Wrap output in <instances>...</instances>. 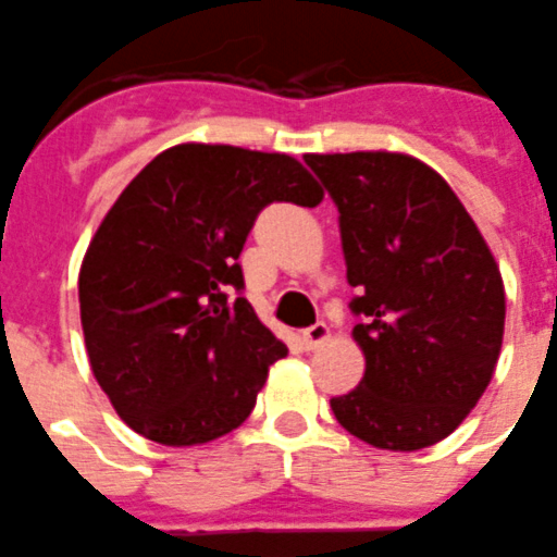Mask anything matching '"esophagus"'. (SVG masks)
<instances>
[{
    "label": "esophagus",
    "instance_id": "esophagus-1",
    "mask_svg": "<svg viewBox=\"0 0 557 557\" xmlns=\"http://www.w3.org/2000/svg\"><path fill=\"white\" fill-rule=\"evenodd\" d=\"M327 338H330V327L324 322H315L313 327H308L302 333V344L308 349H319Z\"/></svg>",
    "mask_w": 557,
    "mask_h": 557
}]
</instances>
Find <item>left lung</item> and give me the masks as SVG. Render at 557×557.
I'll use <instances>...</instances> for the list:
<instances>
[{
    "instance_id": "1",
    "label": "left lung",
    "mask_w": 557,
    "mask_h": 557,
    "mask_svg": "<svg viewBox=\"0 0 557 557\" xmlns=\"http://www.w3.org/2000/svg\"><path fill=\"white\" fill-rule=\"evenodd\" d=\"M338 208L347 280L358 288V388L335 419L377 449L447 438L497 369L505 285L474 219L438 172L403 152L305 154Z\"/></svg>"
}]
</instances>
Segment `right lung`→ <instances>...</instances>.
Segmentation results:
<instances>
[{"label":"right lung","instance_id":"1","mask_svg":"<svg viewBox=\"0 0 557 557\" xmlns=\"http://www.w3.org/2000/svg\"><path fill=\"white\" fill-rule=\"evenodd\" d=\"M322 197L297 158L230 144H177L135 174L79 267L85 352L127 428L197 447L247 422L288 347L230 299L238 255L267 205Z\"/></svg>","mask_w":557,"mask_h":557}]
</instances>
